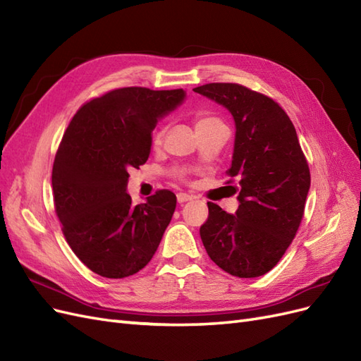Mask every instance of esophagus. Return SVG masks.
Instances as JSON below:
<instances>
[{"label": "esophagus", "mask_w": 361, "mask_h": 361, "mask_svg": "<svg viewBox=\"0 0 361 361\" xmlns=\"http://www.w3.org/2000/svg\"><path fill=\"white\" fill-rule=\"evenodd\" d=\"M190 200H192L191 195L183 194V192H179V194H178V203H179V204H183V203H187V202H190Z\"/></svg>", "instance_id": "esophagus-1"}]
</instances>
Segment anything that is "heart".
Returning <instances> with one entry per match:
<instances>
[{
  "label": "heart",
  "instance_id": "b5f03b06",
  "mask_svg": "<svg viewBox=\"0 0 361 361\" xmlns=\"http://www.w3.org/2000/svg\"><path fill=\"white\" fill-rule=\"evenodd\" d=\"M212 123H218V120L214 118V117H211V116L200 114L197 118H195V128L204 126V125H212ZM161 137H162V129H159V130H157V133H155V137H154L155 143H158V141L161 140Z\"/></svg>",
  "mask_w": 361,
  "mask_h": 361
}]
</instances>
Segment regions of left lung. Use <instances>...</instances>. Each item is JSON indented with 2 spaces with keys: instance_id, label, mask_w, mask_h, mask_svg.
<instances>
[{
  "instance_id": "obj_1",
  "label": "left lung",
  "mask_w": 361,
  "mask_h": 361,
  "mask_svg": "<svg viewBox=\"0 0 361 361\" xmlns=\"http://www.w3.org/2000/svg\"><path fill=\"white\" fill-rule=\"evenodd\" d=\"M235 122L232 166L235 214L207 203L200 227L207 255L235 277L253 279L277 265L297 233L310 190V171L290 118L268 96L231 82L195 87Z\"/></svg>"
}]
</instances>
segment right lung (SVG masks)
<instances>
[{"instance_id":"add662e5","label":"right lung","mask_w":361,"mask_h":361,"mask_svg":"<svg viewBox=\"0 0 361 361\" xmlns=\"http://www.w3.org/2000/svg\"><path fill=\"white\" fill-rule=\"evenodd\" d=\"M187 93L125 87L82 105L64 133L52 167L54 203L73 253L96 274L123 279L143 269L176 209L161 190L133 204L129 169L145 164L152 130Z\"/></svg>"}]
</instances>
